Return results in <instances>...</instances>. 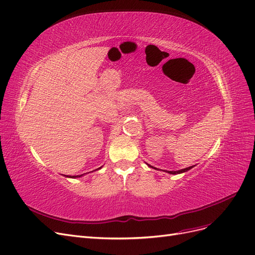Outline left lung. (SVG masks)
Here are the masks:
<instances>
[{"label":"left lung","mask_w":255,"mask_h":255,"mask_svg":"<svg viewBox=\"0 0 255 255\" xmlns=\"http://www.w3.org/2000/svg\"><path fill=\"white\" fill-rule=\"evenodd\" d=\"M149 167H152V166H150V165H148ZM190 168H192V166H189V167H186V168H183V169H180V170H177V171H169V170H166L167 172H169V174H171V175H176V174H181V172H185V171H187V170H189Z\"/></svg>","instance_id":"obj_1"}]
</instances>
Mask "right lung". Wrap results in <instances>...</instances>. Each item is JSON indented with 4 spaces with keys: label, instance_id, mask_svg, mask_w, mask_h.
Here are the masks:
<instances>
[{
    "label": "right lung",
    "instance_id": "right-lung-1",
    "mask_svg": "<svg viewBox=\"0 0 255 255\" xmlns=\"http://www.w3.org/2000/svg\"><path fill=\"white\" fill-rule=\"evenodd\" d=\"M101 167H99L98 169H100ZM66 177H69V178H77V177H81V176H72V177H71V176H66Z\"/></svg>",
    "mask_w": 255,
    "mask_h": 255
}]
</instances>
